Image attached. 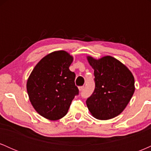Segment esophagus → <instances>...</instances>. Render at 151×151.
I'll return each mask as SVG.
<instances>
[{"instance_id":"1","label":"esophagus","mask_w":151,"mask_h":151,"mask_svg":"<svg viewBox=\"0 0 151 151\" xmlns=\"http://www.w3.org/2000/svg\"><path fill=\"white\" fill-rule=\"evenodd\" d=\"M84 86H79V91H83V89H84Z\"/></svg>"}]
</instances>
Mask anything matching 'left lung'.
I'll return each mask as SVG.
<instances>
[{
  "label": "left lung",
  "mask_w": 151,
  "mask_h": 151,
  "mask_svg": "<svg viewBox=\"0 0 151 151\" xmlns=\"http://www.w3.org/2000/svg\"><path fill=\"white\" fill-rule=\"evenodd\" d=\"M87 60L94 70L95 89L86 99V106L96 119H113L124 110L132 97L134 77L125 65L113 57L99 60L87 57Z\"/></svg>",
  "instance_id": "left-lung-1"
}]
</instances>
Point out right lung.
Masks as SVG:
<instances>
[{"mask_svg": "<svg viewBox=\"0 0 151 151\" xmlns=\"http://www.w3.org/2000/svg\"><path fill=\"white\" fill-rule=\"evenodd\" d=\"M72 61L67 52H53L38 62L27 79V91L32 106L49 120L65 116L79 94L76 75L69 69Z\"/></svg>", "mask_w": 151, "mask_h": 151, "instance_id": "obj_1", "label": "right lung"}]
</instances>
